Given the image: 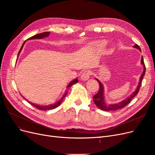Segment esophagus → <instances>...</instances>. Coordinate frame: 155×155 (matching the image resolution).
<instances>
[{
    "mask_svg": "<svg viewBox=\"0 0 155 155\" xmlns=\"http://www.w3.org/2000/svg\"><path fill=\"white\" fill-rule=\"evenodd\" d=\"M92 74V72L91 71H89V70H87V71L83 72L81 75V79L82 80H87L89 78H90L91 75Z\"/></svg>",
    "mask_w": 155,
    "mask_h": 155,
    "instance_id": "obj_1",
    "label": "esophagus"
}]
</instances>
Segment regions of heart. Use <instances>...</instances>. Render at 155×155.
<instances>
[{
  "label": "heart",
  "instance_id": "heart-1",
  "mask_svg": "<svg viewBox=\"0 0 155 155\" xmlns=\"http://www.w3.org/2000/svg\"><path fill=\"white\" fill-rule=\"evenodd\" d=\"M101 45H104V43H101Z\"/></svg>",
  "mask_w": 155,
  "mask_h": 155
}]
</instances>
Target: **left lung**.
Here are the masks:
<instances>
[{
	"label": "left lung",
	"instance_id": "obj_1",
	"mask_svg": "<svg viewBox=\"0 0 155 155\" xmlns=\"http://www.w3.org/2000/svg\"><path fill=\"white\" fill-rule=\"evenodd\" d=\"M134 47L141 51V49H140V46L137 44H135L134 46ZM141 63L143 64V66L144 67L143 68V72H142V74L141 75V77H140V78L139 84H138V85L137 88V90H136L129 97L127 98L126 100H124L123 101L118 103V104H111V105L106 104V102L105 101V98H104V86H103L102 83L99 80H98V79H96V80L97 81V82L99 83V85H100L99 91H98V92L97 94H96L94 96V97H93V100H94V101L96 106L98 108H100L101 110H105V111H112V110H118L120 109H121V108H124L127 105H128L130 103V101H131V100H132L133 98L138 93L140 88V87H141L142 80V79H143L144 75H145V66L144 61H143V56H142V59H141Z\"/></svg>",
	"mask_w": 155,
	"mask_h": 155
}]
</instances>
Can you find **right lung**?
I'll list each match as a JSON object with an SVG mask.
<instances>
[{
    "instance_id": "right-lung-1",
    "label": "right lung",
    "mask_w": 155,
    "mask_h": 155,
    "mask_svg": "<svg viewBox=\"0 0 155 155\" xmlns=\"http://www.w3.org/2000/svg\"><path fill=\"white\" fill-rule=\"evenodd\" d=\"M50 34V32H43V33H41V34H37V35H34V36H32V37H30V38H29L28 39H43V38H44V37H46L49 36ZM25 43H26V41H25L24 43L22 44V46H21V48L19 51H18V55H19L20 52L21 51V50H22V47H23V46H24V45H25ZM78 81V78L74 79L73 81H72L71 82H70V83L68 84V85L67 86V88H69V87H70L71 86H72V85H74V84L76 83ZM67 93L65 92V94L63 96V97H62L61 98L60 100H59L58 102H56L55 104H53V105H48V106H40V105H35V104H32V103H30V101H28V100H26V101H27L28 102H29L31 105L35 107V108H37V109H38L39 110H50V109H55V108H56V107H58V106H59V105H61V102L63 101V99L64 98V97L67 96Z\"/></svg>"
}]
</instances>
